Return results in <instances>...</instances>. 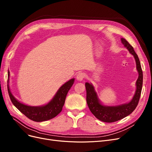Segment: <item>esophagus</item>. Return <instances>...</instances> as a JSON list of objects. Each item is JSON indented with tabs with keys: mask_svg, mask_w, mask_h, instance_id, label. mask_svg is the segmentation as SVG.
Segmentation results:
<instances>
[{
	"mask_svg": "<svg viewBox=\"0 0 152 152\" xmlns=\"http://www.w3.org/2000/svg\"><path fill=\"white\" fill-rule=\"evenodd\" d=\"M86 75L84 72H79L76 76V79L78 81H83V79L85 77Z\"/></svg>",
	"mask_w": 152,
	"mask_h": 152,
	"instance_id": "34e87169",
	"label": "esophagus"
}]
</instances>
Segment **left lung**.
I'll list each match as a JSON object with an SVG mask.
<instances>
[{"mask_svg":"<svg viewBox=\"0 0 152 152\" xmlns=\"http://www.w3.org/2000/svg\"><path fill=\"white\" fill-rule=\"evenodd\" d=\"M121 39L124 47L129 50L131 55L134 56L138 74V77L135 83L136 91L132 100L127 103L118 105H104L99 99L94 86L92 83L88 82L85 83L86 89V101L88 107L92 114L97 119L104 122H114L130 115L137 106L141 94L143 84V72L139 58L135 52L134 48L126 39L123 38Z\"/></svg>","mask_w":152,"mask_h":152,"instance_id":"obj_1","label":"left lung"}]
</instances>
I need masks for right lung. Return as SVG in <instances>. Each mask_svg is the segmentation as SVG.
Returning <instances> with one entry per match:
<instances>
[{"label": "right lung", "mask_w": 152, "mask_h": 152, "mask_svg": "<svg viewBox=\"0 0 152 152\" xmlns=\"http://www.w3.org/2000/svg\"><path fill=\"white\" fill-rule=\"evenodd\" d=\"M9 76L10 72H8L7 89L12 104L25 116L35 122H43L51 119L61 113L64 104L66 97L75 82V78H72L63 84L57 91L52 99L47 104L40 106H31L18 101L12 95L9 88Z\"/></svg>", "instance_id": "obj_1"}]
</instances>
